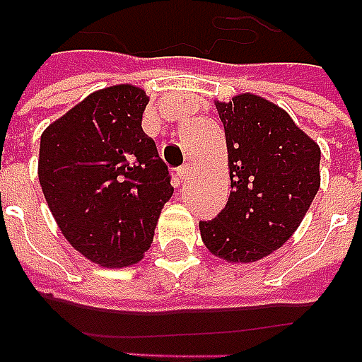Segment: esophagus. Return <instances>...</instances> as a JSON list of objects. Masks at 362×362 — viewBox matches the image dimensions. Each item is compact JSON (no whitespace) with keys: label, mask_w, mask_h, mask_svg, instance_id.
<instances>
[{"label":"esophagus","mask_w":362,"mask_h":362,"mask_svg":"<svg viewBox=\"0 0 362 362\" xmlns=\"http://www.w3.org/2000/svg\"><path fill=\"white\" fill-rule=\"evenodd\" d=\"M191 165H181V168H177L179 183H183V181H187V179L191 177Z\"/></svg>","instance_id":"34e87169"}]
</instances>
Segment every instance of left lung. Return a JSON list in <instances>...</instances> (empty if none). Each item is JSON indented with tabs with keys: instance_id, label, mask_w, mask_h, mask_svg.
Here are the masks:
<instances>
[{
	"instance_id": "left-lung-1",
	"label": "left lung",
	"mask_w": 362,
	"mask_h": 362,
	"mask_svg": "<svg viewBox=\"0 0 362 362\" xmlns=\"http://www.w3.org/2000/svg\"><path fill=\"white\" fill-rule=\"evenodd\" d=\"M216 108L227 139L230 194L217 217L200 221V236L225 262H257L303 221L320 187V148L263 97L236 95Z\"/></svg>"
}]
</instances>
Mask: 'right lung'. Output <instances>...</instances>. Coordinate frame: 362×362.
I'll use <instances>...</instances> for the list:
<instances>
[{
	"label": "right lung",
	"mask_w": 362,
	"mask_h": 362,
	"mask_svg": "<svg viewBox=\"0 0 362 362\" xmlns=\"http://www.w3.org/2000/svg\"><path fill=\"white\" fill-rule=\"evenodd\" d=\"M148 97L119 83L95 91L42 133L37 177L59 229L89 262L127 267L152 244L173 194L141 122Z\"/></svg>",
	"instance_id": "right-lung-1"
}]
</instances>
